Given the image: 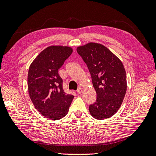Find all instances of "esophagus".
Instances as JSON below:
<instances>
[{"instance_id":"esophagus-1","label":"esophagus","mask_w":156,"mask_h":156,"mask_svg":"<svg viewBox=\"0 0 156 156\" xmlns=\"http://www.w3.org/2000/svg\"><path fill=\"white\" fill-rule=\"evenodd\" d=\"M82 92H83V90H82V88H79L78 90H77V92H78V94H81Z\"/></svg>"}]
</instances>
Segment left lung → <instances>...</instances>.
<instances>
[{
	"instance_id": "left-lung-1",
	"label": "left lung",
	"mask_w": 156,
	"mask_h": 156,
	"mask_svg": "<svg viewBox=\"0 0 156 156\" xmlns=\"http://www.w3.org/2000/svg\"><path fill=\"white\" fill-rule=\"evenodd\" d=\"M97 92V101L89 106L90 115L103 120L117 112L127 90V77L121 61L103 45L88 43L78 47Z\"/></svg>"
}]
</instances>
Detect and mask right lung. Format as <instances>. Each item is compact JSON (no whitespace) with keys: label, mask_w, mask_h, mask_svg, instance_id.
<instances>
[{"label":"right lung","mask_w":156,"mask_h":156,"mask_svg":"<svg viewBox=\"0 0 156 156\" xmlns=\"http://www.w3.org/2000/svg\"><path fill=\"white\" fill-rule=\"evenodd\" d=\"M68 46L52 45L45 48L29 66V94L35 108L45 117L59 120L67 115L74 96L66 94L58 74L66 59L72 54Z\"/></svg>","instance_id":"right-lung-1"}]
</instances>
